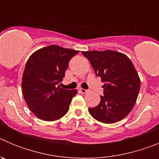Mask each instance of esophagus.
I'll use <instances>...</instances> for the list:
<instances>
[{"label":"esophagus","mask_w":159,"mask_h":159,"mask_svg":"<svg viewBox=\"0 0 159 159\" xmlns=\"http://www.w3.org/2000/svg\"><path fill=\"white\" fill-rule=\"evenodd\" d=\"M79 91H80V92L83 94H86L88 92V90H85V89H84V88H80V89H79Z\"/></svg>","instance_id":"34e87169"}]
</instances>
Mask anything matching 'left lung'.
Wrapping results in <instances>:
<instances>
[{
    "mask_svg": "<svg viewBox=\"0 0 159 159\" xmlns=\"http://www.w3.org/2000/svg\"><path fill=\"white\" fill-rule=\"evenodd\" d=\"M104 82L99 104L89 107L95 119L115 123L124 119L134 106L140 89V79L131 60L125 54L112 50L82 52Z\"/></svg>",
    "mask_w": 159,
    "mask_h": 159,
    "instance_id": "1",
    "label": "left lung"
}]
</instances>
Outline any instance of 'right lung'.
<instances>
[{
    "label": "right lung",
    "instance_id": "add662e5",
    "mask_svg": "<svg viewBox=\"0 0 159 159\" xmlns=\"http://www.w3.org/2000/svg\"><path fill=\"white\" fill-rule=\"evenodd\" d=\"M79 51L50 45L31 55L22 77V92L29 109L39 119L55 121L65 116L76 90L61 88L68 62Z\"/></svg>",
    "mask_w": 159,
    "mask_h": 159
}]
</instances>
